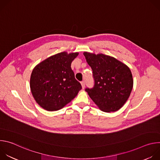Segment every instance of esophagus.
Returning <instances> with one entry per match:
<instances>
[{
	"label": "esophagus",
	"instance_id": "34e87169",
	"mask_svg": "<svg viewBox=\"0 0 160 160\" xmlns=\"http://www.w3.org/2000/svg\"><path fill=\"white\" fill-rule=\"evenodd\" d=\"M85 82H84V81L81 82V85H82V88H85Z\"/></svg>",
	"mask_w": 160,
	"mask_h": 160
}]
</instances>
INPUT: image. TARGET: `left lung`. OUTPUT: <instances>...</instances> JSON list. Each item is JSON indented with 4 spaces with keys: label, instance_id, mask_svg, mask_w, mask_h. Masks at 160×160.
Masks as SVG:
<instances>
[{
    "label": "left lung",
    "instance_id": "8db88e82",
    "mask_svg": "<svg viewBox=\"0 0 160 160\" xmlns=\"http://www.w3.org/2000/svg\"><path fill=\"white\" fill-rule=\"evenodd\" d=\"M93 71L94 87L85 91L96 106L106 112L119 110L128 100L133 80L130 68L116 58L84 52Z\"/></svg>",
    "mask_w": 160,
    "mask_h": 160
}]
</instances>
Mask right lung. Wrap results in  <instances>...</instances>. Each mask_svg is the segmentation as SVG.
I'll use <instances>...</instances> for the list:
<instances>
[{
  "label": "right lung",
  "mask_w": 160,
  "mask_h": 160,
  "mask_svg": "<svg viewBox=\"0 0 160 160\" xmlns=\"http://www.w3.org/2000/svg\"><path fill=\"white\" fill-rule=\"evenodd\" d=\"M79 53L62 52L37 64L32 72L30 87L37 103L45 110L57 111L70 102L82 89L71 64Z\"/></svg>",
  "instance_id": "1"
}]
</instances>
